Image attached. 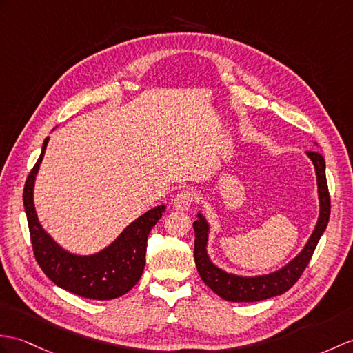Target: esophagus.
I'll use <instances>...</instances> for the list:
<instances>
[{
    "instance_id": "esophagus-1",
    "label": "esophagus",
    "mask_w": 353,
    "mask_h": 353,
    "mask_svg": "<svg viewBox=\"0 0 353 353\" xmlns=\"http://www.w3.org/2000/svg\"><path fill=\"white\" fill-rule=\"evenodd\" d=\"M194 201H195L194 192L190 191V190H185V191H180V192L176 195L174 206H176V209H179V210H188V209H190V208L192 206Z\"/></svg>"
}]
</instances>
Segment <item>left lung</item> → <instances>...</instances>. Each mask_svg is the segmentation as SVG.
<instances>
[{
  "instance_id": "8db88e82",
  "label": "left lung",
  "mask_w": 353,
  "mask_h": 353,
  "mask_svg": "<svg viewBox=\"0 0 353 353\" xmlns=\"http://www.w3.org/2000/svg\"><path fill=\"white\" fill-rule=\"evenodd\" d=\"M307 154L313 161L316 168L319 200H321V215H319L314 232L311 234L304 250L289 265H285L280 270H276V272L261 276H237L224 272L223 269L212 263L206 252L209 233L206 219L203 218L201 214H199V219L194 221L195 266L204 284L209 285L218 296L232 302H256L278 296V294L288 292L305 270L331 215V199L326 183L325 159L319 152H307Z\"/></svg>"
}]
</instances>
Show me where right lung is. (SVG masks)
I'll return each mask as SVG.
<instances>
[{"mask_svg":"<svg viewBox=\"0 0 353 353\" xmlns=\"http://www.w3.org/2000/svg\"><path fill=\"white\" fill-rule=\"evenodd\" d=\"M48 141L49 138H45L42 153L23 186V208L37 263L54 284L78 296L99 301L119 298L132 289L141 278L145 265L147 237L153 225L162 218L165 206H157L145 212L128 225L108 248L94 256L81 257L64 251L39 224L32 203V188Z\"/></svg>","mask_w":353,"mask_h":353,"instance_id":"1","label":"right lung"}]
</instances>
